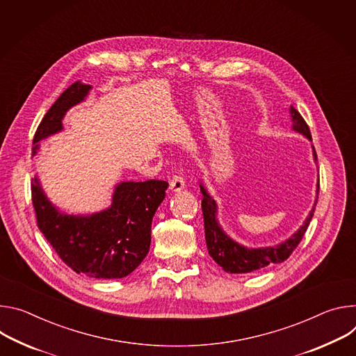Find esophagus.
<instances>
[{
  "mask_svg": "<svg viewBox=\"0 0 356 356\" xmlns=\"http://www.w3.org/2000/svg\"><path fill=\"white\" fill-rule=\"evenodd\" d=\"M185 188V181L181 175H174L171 182H170V191L177 193V192H181L182 189Z\"/></svg>",
  "mask_w": 356,
  "mask_h": 356,
  "instance_id": "obj_1",
  "label": "esophagus"
}]
</instances>
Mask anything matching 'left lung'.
Instances as JSON below:
<instances>
[{"label":"left lung","instance_id":"left-lung-1","mask_svg":"<svg viewBox=\"0 0 356 356\" xmlns=\"http://www.w3.org/2000/svg\"><path fill=\"white\" fill-rule=\"evenodd\" d=\"M290 117H291V129L304 137H307L309 141L311 133L301 114L290 106ZM312 147V158L314 161H317V154H315V148ZM201 192L204 195L202 200V212H204V225H205V241L207 248L211 254V257L226 271L230 274H242V273H252L256 270H260L263 267H267L270 264L283 263L290 257L293 250L298 246L301 242L302 236L309 225V220L312 219L315 205L318 201V191H320V179L317 181V191H315V202L312 209L309 211L308 216L305 218L304 223L282 243L266 246V248H246L236 241H233L230 236L223 230L222 225L218 219V204L212 198L208 189L202 182H200Z\"/></svg>","mask_w":356,"mask_h":356}]
</instances>
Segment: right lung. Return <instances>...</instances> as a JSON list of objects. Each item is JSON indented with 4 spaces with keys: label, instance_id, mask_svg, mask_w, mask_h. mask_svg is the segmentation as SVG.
<instances>
[{
    "label": "right lung",
    "instance_id": "right-lung-1",
    "mask_svg": "<svg viewBox=\"0 0 356 356\" xmlns=\"http://www.w3.org/2000/svg\"><path fill=\"white\" fill-rule=\"evenodd\" d=\"M90 90V85L77 81L59 96L35 133L32 155L38 154L39 141L63 130L65 114ZM167 188L165 181H123L114 186L108 208L69 215L49 201L38 177L31 182L38 227L59 257L73 271L104 280L123 279L141 264L151 245L154 213Z\"/></svg>",
    "mask_w": 356,
    "mask_h": 356
}]
</instances>
